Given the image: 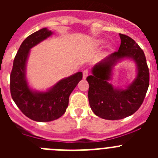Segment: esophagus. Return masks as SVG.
<instances>
[{"label": "esophagus", "mask_w": 158, "mask_h": 158, "mask_svg": "<svg viewBox=\"0 0 158 158\" xmlns=\"http://www.w3.org/2000/svg\"><path fill=\"white\" fill-rule=\"evenodd\" d=\"M89 76V70L88 69H85L83 71V78L84 79H86V77Z\"/></svg>", "instance_id": "1"}]
</instances>
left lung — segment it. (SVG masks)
<instances>
[{"instance_id":"8db88e82","label":"left lung","mask_w":158,"mask_h":158,"mask_svg":"<svg viewBox=\"0 0 158 158\" xmlns=\"http://www.w3.org/2000/svg\"><path fill=\"white\" fill-rule=\"evenodd\" d=\"M120 47L92 69L93 74L86 78L89 82V105L94 114L104 119L116 120L133 115L141 107L146 96L150 82V73L144 52L126 35L119 34ZM131 58L135 61L138 74L127 89L113 88L108 82L111 70L117 61Z\"/></svg>"}]
</instances>
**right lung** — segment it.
I'll use <instances>...</instances> for the list:
<instances>
[{"instance_id":"right-lung-1","label":"right lung","mask_w":158,"mask_h":158,"mask_svg":"<svg viewBox=\"0 0 158 158\" xmlns=\"http://www.w3.org/2000/svg\"><path fill=\"white\" fill-rule=\"evenodd\" d=\"M52 35L47 27L27 36L14 58L10 74V92L12 100L27 117L37 122L55 120L65 112L69 95L82 79L78 72L62 79L47 92H35L26 81V62L30 49Z\"/></svg>"}]
</instances>
